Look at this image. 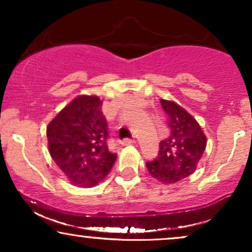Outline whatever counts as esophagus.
Instances as JSON below:
<instances>
[{
    "mask_svg": "<svg viewBox=\"0 0 252 252\" xmlns=\"http://www.w3.org/2000/svg\"><path fill=\"white\" fill-rule=\"evenodd\" d=\"M132 143H134V140H131V138H124V140L121 141V144H122V146H128V144Z\"/></svg>",
    "mask_w": 252,
    "mask_h": 252,
    "instance_id": "1",
    "label": "esophagus"
}]
</instances>
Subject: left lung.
<instances>
[{"instance_id": "left-lung-1", "label": "left lung", "mask_w": 252, "mask_h": 252, "mask_svg": "<svg viewBox=\"0 0 252 252\" xmlns=\"http://www.w3.org/2000/svg\"><path fill=\"white\" fill-rule=\"evenodd\" d=\"M160 103L170 134L160 142L155 160L148 161L146 166L153 178L170 185L194 172L206 148V136L195 118L180 105L164 99Z\"/></svg>"}]
</instances>
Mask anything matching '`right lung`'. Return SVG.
Wrapping results in <instances>:
<instances>
[{"label": "right lung", "mask_w": 252, "mask_h": 252, "mask_svg": "<svg viewBox=\"0 0 252 252\" xmlns=\"http://www.w3.org/2000/svg\"><path fill=\"white\" fill-rule=\"evenodd\" d=\"M96 96H79L47 126L50 154L73 185L94 187L108 175L117 158L108 148V124Z\"/></svg>", "instance_id": "obj_1"}]
</instances>
